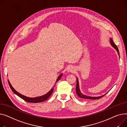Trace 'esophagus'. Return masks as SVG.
I'll return each mask as SVG.
<instances>
[{
	"label": "esophagus",
	"mask_w": 127,
	"mask_h": 127,
	"mask_svg": "<svg viewBox=\"0 0 127 127\" xmlns=\"http://www.w3.org/2000/svg\"><path fill=\"white\" fill-rule=\"evenodd\" d=\"M67 71L69 72H74L75 71V68H74L73 66H70L68 67V69H67Z\"/></svg>",
	"instance_id": "obj_1"
}]
</instances>
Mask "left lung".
<instances>
[{
  "label": "left lung",
  "instance_id": "obj_1",
  "mask_svg": "<svg viewBox=\"0 0 127 127\" xmlns=\"http://www.w3.org/2000/svg\"><path fill=\"white\" fill-rule=\"evenodd\" d=\"M110 44L112 46V47H113L117 52L118 54L119 55V57H120V52H119L118 51V49L117 48V47L116 46V44L114 43L113 39H112L111 38H110ZM77 79V82H76V94L80 98H85V99H99L100 98L102 97L105 95L107 93H106L105 94H104L103 95L100 96H98V97H93V96H89L87 95H86L85 94H83L82 93L80 90V89H79V81H78V78L76 77Z\"/></svg>",
  "mask_w": 127,
  "mask_h": 127
}]
</instances>
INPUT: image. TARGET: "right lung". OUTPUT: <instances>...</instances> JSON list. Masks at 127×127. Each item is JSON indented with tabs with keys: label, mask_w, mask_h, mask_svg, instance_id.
Wrapping results in <instances>:
<instances>
[{
	"label": "right lung",
	"mask_w": 127,
	"mask_h": 127,
	"mask_svg": "<svg viewBox=\"0 0 127 127\" xmlns=\"http://www.w3.org/2000/svg\"><path fill=\"white\" fill-rule=\"evenodd\" d=\"M63 76V73L61 74L60 75H59L58 76V77H57V79L56 81V83H55V84L56 83H57V82L61 79V77ZM8 83H9V85L12 91L14 92V94H15L16 95H17V96H18L19 97H20L21 98H22V99L25 100V101H27V102H33V103H37V102H42L43 101H45L46 100H47L49 97L50 96V95L52 94V93H53V89H54V87L55 86H53V87L52 88L51 90L50 91H49L47 93H46V94H44L43 95H42V96H38V97H27V96H26L24 95H22L20 93H19V92H18L17 91H16L15 90L14 88L12 87V86L11 85L10 82L9 81V79H8Z\"/></svg>",
	"instance_id": "add662e5"
}]
</instances>
